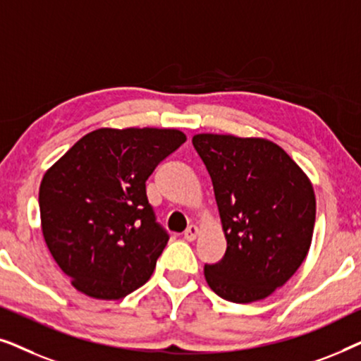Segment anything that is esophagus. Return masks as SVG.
<instances>
[{
  "mask_svg": "<svg viewBox=\"0 0 361 361\" xmlns=\"http://www.w3.org/2000/svg\"><path fill=\"white\" fill-rule=\"evenodd\" d=\"M199 226L197 225H190L189 228H187L185 231H184V238L187 240V241H194L197 236H199Z\"/></svg>",
  "mask_w": 361,
  "mask_h": 361,
  "instance_id": "obj_1",
  "label": "esophagus"
}]
</instances>
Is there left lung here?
Wrapping results in <instances>:
<instances>
[{
    "label": "left lung",
    "mask_w": 361,
    "mask_h": 361,
    "mask_svg": "<svg viewBox=\"0 0 361 361\" xmlns=\"http://www.w3.org/2000/svg\"><path fill=\"white\" fill-rule=\"evenodd\" d=\"M192 145L214 184L225 256L205 264L221 299L248 304L290 279L312 243L315 194L305 172L264 137L200 133Z\"/></svg>",
    "instance_id": "8db88e82"
}]
</instances>
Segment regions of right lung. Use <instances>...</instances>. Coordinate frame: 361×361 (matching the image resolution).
I'll return each instance as SVG.
<instances>
[{
    "label": "right lung",
    "mask_w": 361,
    "mask_h": 361,
    "mask_svg": "<svg viewBox=\"0 0 361 361\" xmlns=\"http://www.w3.org/2000/svg\"><path fill=\"white\" fill-rule=\"evenodd\" d=\"M185 140L167 128H100L49 167L39 187L42 235L77 290L116 300L151 278L169 235L146 180Z\"/></svg>",
    "instance_id": "add662e5"
}]
</instances>
